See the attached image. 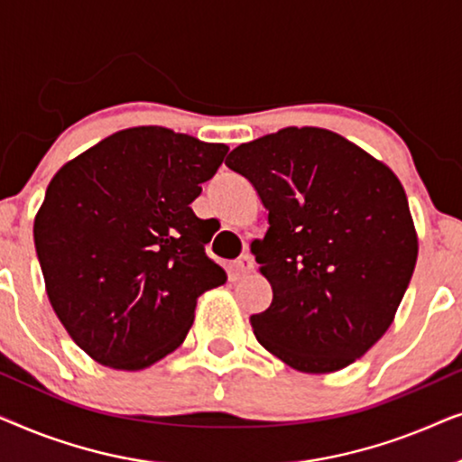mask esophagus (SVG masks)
I'll list each match as a JSON object with an SVG mask.
<instances>
[{
  "mask_svg": "<svg viewBox=\"0 0 462 462\" xmlns=\"http://www.w3.org/2000/svg\"><path fill=\"white\" fill-rule=\"evenodd\" d=\"M233 269H236V273L239 277H244V275H248L252 269H254V261H252L250 254H242L236 263H233Z\"/></svg>",
  "mask_w": 462,
  "mask_h": 462,
  "instance_id": "1",
  "label": "esophagus"
}]
</instances>
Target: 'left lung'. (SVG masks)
I'll use <instances>...</instances> for the list:
<instances>
[{
	"mask_svg": "<svg viewBox=\"0 0 462 462\" xmlns=\"http://www.w3.org/2000/svg\"><path fill=\"white\" fill-rule=\"evenodd\" d=\"M225 163L269 210L252 242L273 290L250 318L256 340L299 372L346 368L387 332L414 273L419 239L400 179L309 125L239 144Z\"/></svg>",
	"mask_w": 462,
	"mask_h": 462,
	"instance_id": "8db88e82",
	"label": "left lung"
}]
</instances>
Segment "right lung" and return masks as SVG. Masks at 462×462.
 Segmentation results:
<instances>
[{"label": "right lung", "instance_id": "right-lung-1", "mask_svg": "<svg viewBox=\"0 0 462 462\" xmlns=\"http://www.w3.org/2000/svg\"><path fill=\"white\" fill-rule=\"evenodd\" d=\"M226 144L138 125L67 162L46 189L33 237L54 313L79 349L143 370L179 349L198 296L223 286L206 256L210 223L191 201Z\"/></svg>", "mask_w": 462, "mask_h": 462}]
</instances>
